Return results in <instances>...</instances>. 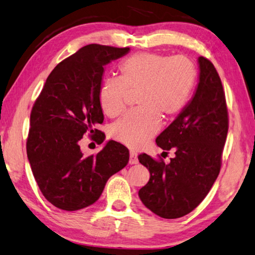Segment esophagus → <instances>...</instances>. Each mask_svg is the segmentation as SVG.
<instances>
[{
  "mask_svg": "<svg viewBox=\"0 0 255 255\" xmlns=\"http://www.w3.org/2000/svg\"><path fill=\"white\" fill-rule=\"evenodd\" d=\"M128 164L130 165H135L137 164V155L135 152H130V160H128Z\"/></svg>",
  "mask_w": 255,
  "mask_h": 255,
  "instance_id": "obj_1",
  "label": "esophagus"
}]
</instances>
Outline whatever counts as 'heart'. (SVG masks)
<instances>
[{"instance_id":"b5f03b06","label":"heart","mask_w":255,"mask_h":255,"mask_svg":"<svg viewBox=\"0 0 255 255\" xmlns=\"http://www.w3.org/2000/svg\"><path fill=\"white\" fill-rule=\"evenodd\" d=\"M120 78H107L98 94L99 105L110 118L127 107L128 93H135L137 108L112 128L116 141L132 149L147 142L160 128V116L170 119L189 102L198 78L197 66L185 56L136 53L119 66Z\"/></svg>"}]
</instances>
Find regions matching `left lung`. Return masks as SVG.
<instances>
[{
  "label": "left lung",
  "mask_w": 255,
  "mask_h": 255,
  "mask_svg": "<svg viewBox=\"0 0 255 255\" xmlns=\"http://www.w3.org/2000/svg\"><path fill=\"white\" fill-rule=\"evenodd\" d=\"M199 68L194 96L156 139L162 150H174V158L165 164L161 158L153 159L147 153L137 157L150 173L139 197L161 218H179L194 210L209 193L222 167L228 132L225 91L208 58L199 57Z\"/></svg>",
  "instance_id": "left-lung-1"
}]
</instances>
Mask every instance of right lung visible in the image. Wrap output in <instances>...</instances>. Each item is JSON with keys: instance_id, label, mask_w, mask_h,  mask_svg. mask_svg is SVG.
Returning <instances> with one entry per match:
<instances>
[{"instance_id": "add662e5", "label": "right lung", "mask_w": 255, "mask_h": 255, "mask_svg": "<svg viewBox=\"0 0 255 255\" xmlns=\"http://www.w3.org/2000/svg\"><path fill=\"white\" fill-rule=\"evenodd\" d=\"M130 48L90 44L58 63L30 113L27 156L37 184L58 209L76 211L95 203L112 175L128 165L125 145L110 140L97 155L83 156L80 140H105L97 127L104 114L98 94L104 66Z\"/></svg>"}]
</instances>
